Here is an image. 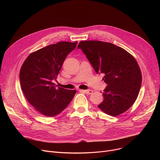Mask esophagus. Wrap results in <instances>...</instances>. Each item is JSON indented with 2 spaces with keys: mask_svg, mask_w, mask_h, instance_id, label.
Returning <instances> with one entry per match:
<instances>
[{
  "mask_svg": "<svg viewBox=\"0 0 160 160\" xmlns=\"http://www.w3.org/2000/svg\"><path fill=\"white\" fill-rule=\"evenodd\" d=\"M82 92H84V93H86V94H88V95H90V94H92L93 93V91L91 90V89H87V90H80Z\"/></svg>",
  "mask_w": 160,
  "mask_h": 160,
  "instance_id": "esophagus-1",
  "label": "esophagus"
}]
</instances>
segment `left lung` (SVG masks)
Listing matches in <instances>:
<instances>
[{
	"label": "left lung",
	"mask_w": 160,
	"mask_h": 160,
	"mask_svg": "<svg viewBox=\"0 0 160 160\" xmlns=\"http://www.w3.org/2000/svg\"><path fill=\"white\" fill-rule=\"evenodd\" d=\"M97 74L103 73L108 85L104 90V100L98 107L105 113L119 115L133 105L141 86L140 68L127 50L110 43L82 41L78 46Z\"/></svg>",
	"instance_id": "8db88e82"
}]
</instances>
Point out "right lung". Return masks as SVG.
Segmentation results:
<instances>
[{"label":"right lung","instance_id":"obj_1","mask_svg":"<svg viewBox=\"0 0 160 160\" xmlns=\"http://www.w3.org/2000/svg\"><path fill=\"white\" fill-rule=\"evenodd\" d=\"M77 44V41H62L42 48L31 53L21 67L19 78L25 97L38 112L47 117L61 113L77 92L56 88L52 82Z\"/></svg>","mask_w":160,"mask_h":160}]
</instances>
